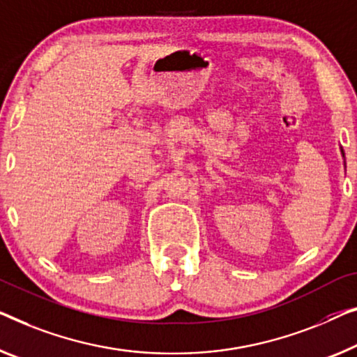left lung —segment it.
Wrapping results in <instances>:
<instances>
[{
  "label": "left lung",
  "mask_w": 357,
  "mask_h": 357,
  "mask_svg": "<svg viewBox=\"0 0 357 357\" xmlns=\"http://www.w3.org/2000/svg\"><path fill=\"white\" fill-rule=\"evenodd\" d=\"M342 155H343V157H344V153H343V149H342Z\"/></svg>",
  "instance_id": "8db88e82"
}]
</instances>
